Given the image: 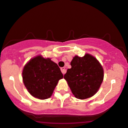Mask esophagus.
I'll return each instance as SVG.
<instances>
[{
  "instance_id": "esophagus-1",
  "label": "esophagus",
  "mask_w": 128,
  "mask_h": 128,
  "mask_svg": "<svg viewBox=\"0 0 128 128\" xmlns=\"http://www.w3.org/2000/svg\"><path fill=\"white\" fill-rule=\"evenodd\" d=\"M61 72H62V73L63 74H64L66 72V70L64 67H61Z\"/></svg>"
}]
</instances>
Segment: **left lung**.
Segmentation results:
<instances>
[{
  "label": "left lung",
  "instance_id": "8db88e82",
  "mask_svg": "<svg viewBox=\"0 0 128 128\" xmlns=\"http://www.w3.org/2000/svg\"><path fill=\"white\" fill-rule=\"evenodd\" d=\"M64 78L76 98L86 99L98 92L104 77L102 66L94 56L86 54L83 57L76 56Z\"/></svg>",
  "mask_w": 128,
  "mask_h": 128
}]
</instances>
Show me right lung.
Here are the masks:
<instances>
[{
	"label": "right lung",
	"instance_id": "add662e5",
	"mask_svg": "<svg viewBox=\"0 0 128 128\" xmlns=\"http://www.w3.org/2000/svg\"><path fill=\"white\" fill-rule=\"evenodd\" d=\"M62 78L57 64L41 56L30 59L22 72L23 82L29 93L41 100L51 96L58 81Z\"/></svg>",
	"mask_w": 128,
	"mask_h": 128
}]
</instances>
